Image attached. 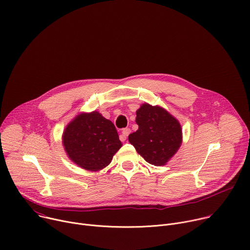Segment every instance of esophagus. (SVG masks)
Masks as SVG:
<instances>
[{
	"instance_id": "34e87169",
	"label": "esophagus",
	"mask_w": 250,
	"mask_h": 250,
	"mask_svg": "<svg viewBox=\"0 0 250 250\" xmlns=\"http://www.w3.org/2000/svg\"><path fill=\"white\" fill-rule=\"evenodd\" d=\"M129 133H130V128H128V127L124 128L123 131H122V133H121V135H120V139H121L122 141H125Z\"/></svg>"
}]
</instances>
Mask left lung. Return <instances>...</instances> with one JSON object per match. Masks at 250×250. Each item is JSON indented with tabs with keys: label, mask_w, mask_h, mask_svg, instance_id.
I'll return each instance as SVG.
<instances>
[{
	"label": "left lung",
	"mask_w": 250,
	"mask_h": 250,
	"mask_svg": "<svg viewBox=\"0 0 250 250\" xmlns=\"http://www.w3.org/2000/svg\"><path fill=\"white\" fill-rule=\"evenodd\" d=\"M138 129L128 141L148 163L161 166L176 153L182 141L181 125L160 106L144 104L136 112Z\"/></svg>",
	"instance_id": "left-lung-1"
}]
</instances>
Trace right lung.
Returning <instances> with one entry per match:
<instances>
[{
  "instance_id": "add662e5",
  "label": "right lung",
  "mask_w": 250,
  "mask_h": 250,
  "mask_svg": "<svg viewBox=\"0 0 250 250\" xmlns=\"http://www.w3.org/2000/svg\"><path fill=\"white\" fill-rule=\"evenodd\" d=\"M63 146L69 158L89 171L108 166L122 147L114 124L98 112L82 114L71 122L63 133Z\"/></svg>"
}]
</instances>
